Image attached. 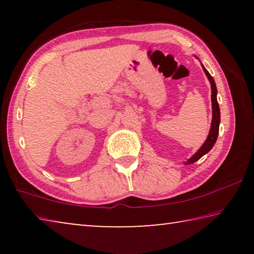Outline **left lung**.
<instances>
[{
  "label": "left lung",
  "instance_id": "obj_1",
  "mask_svg": "<svg viewBox=\"0 0 254 254\" xmlns=\"http://www.w3.org/2000/svg\"><path fill=\"white\" fill-rule=\"evenodd\" d=\"M201 67H203V70L207 76V78L210 83V89H212V123H210V128H209V133L207 135V139L205 140V142L203 145L197 150L196 153L194 156H191L188 160L185 162V165H190V163H194L197 160L204 156V154L207 153L210 149L214 147L215 142L217 140V135H218V128H220V122H221V112H220V106H218L217 103V88L216 85H215V81L213 79V77L210 76L207 69L203 66L201 64Z\"/></svg>",
  "mask_w": 254,
  "mask_h": 254
}]
</instances>
